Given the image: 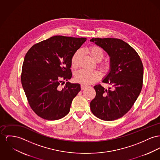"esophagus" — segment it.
I'll list each match as a JSON object with an SVG mask.
<instances>
[{
	"mask_svg": "<svg viewBox=\"0 0 160 160\" xmlns=\"http://www.w3.org/2000/svg\"><path fill=\"white\" fill-rule=\"evenodd\" d=\"M81 89H82V90H84V89H85V88H86L87 85L84 84H82L81 85Z\"/></svg>",
	"mask_w": 160,
	"mask_h": 160,
	"instance_id": "obj_1",
	"label": "esophagus"
}]
</instances>
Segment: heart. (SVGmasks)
Masks as SVG:
<instances>
[{
    "instance_id": "heart-1",
    "label": "heart",
    "mask_w": 160,
    "mask_h": 160,
    "mask_svg": "<svg viewBox=\"0 0 160 160\" xmlns=\"http://www.w3.org/2000/svg\"><path fill=\"white\" fill-rule=\"evenodd\" d=\"M87 52L92 56V58L97 62L101 61L104 56L102 50L96 45H92L87 49ZM80 57V51H76L71 58V66L73 68H76L78 67L79 59ZM102 65L105 68L108 67V64L104 62ZM75 80L84 84H89L95 82L101 78V75L99 72L95 70H87L84 69L80 70L76 72L74 75Z\"/></svg>"
}]
</instances>
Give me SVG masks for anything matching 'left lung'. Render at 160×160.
<instances>
[{
    "label": "left lung",
    "mask_w": 160,
    "mask_h": 160,
    "mask_svg": "<svg viewBox=\"0 0 160 160\" xmlns=\"http://www.w3.org/2000/svg\"><path fill=\"white\" fill-rule=\"evenodd\" d=\"M110 57V70L104 83L94 86L96 96L90 109L96 117L113 121L122 117L134 104L142 89L143 65L138 53L128 43L117 38H92Z\"/></svg>",
    "instance_id": "1"
}]
</instances>
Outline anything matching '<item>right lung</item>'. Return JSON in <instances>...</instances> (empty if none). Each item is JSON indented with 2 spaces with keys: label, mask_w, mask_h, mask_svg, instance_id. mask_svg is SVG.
I'll list each match as a JSON object with an SVG mask.
<instances>
[{
  "label": "right lung",
  "mask_w": 160,
  "mask_h": 160,
  "mask_svg": "<svg viewBox=\"0 0 160 160\" xmlns=\"http://www.w3.org/2000/svg\"><path fill=\"white\" fill-rule=\"evenodd\" d=\"M85 38L54 36L33 45L25 54L21 82L34 113L47 120H58L70 112L72 101L81 90L71 79V58L85 42Z\"/></svg>",
  "instance_id": "1"
}]
</instances>
